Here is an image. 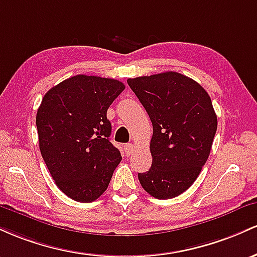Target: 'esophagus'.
<instances>
[{"label":"esophagus","mask_w":257,"mask_h":257,"mask_svg":"<svg viewBox=\"0 0 257 257\" xmlns=\"http://www.w3.org/2000/svg\"><path fill=\"white\" fill-rule=\"evenodd\" d=\"M123 151H125V154L130 157V155L132 154V152H134V144H126V146L123 147Z\"/></svg>","instance_id":"esophagus-1"}]
</instances>
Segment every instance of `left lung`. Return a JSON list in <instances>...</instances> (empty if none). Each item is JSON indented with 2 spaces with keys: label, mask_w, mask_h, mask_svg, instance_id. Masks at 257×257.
I'll use <instances>...</instances> for the list:
<instances>
[{
  "label": "left lung",
  "mask_w": 257,
  "mask_h": 257,
  "mask_svg": "<svg viewBox=\"0 0 257 257\" xmlns=\"http://www.w3.org/2000/svg\"><path fill=\"white\" fill-rule=\"evenodd\" d=\"M153 123L149 171L141 186L157 199L186 192L205 165L212 147L216 116L211 98L191 77L175 71L127 80Z\"/></svg>",
  "instance_id": "8db88e82"
}]
</instances>
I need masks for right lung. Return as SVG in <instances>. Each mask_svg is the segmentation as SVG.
I'll use <instances>...</instances> for the list:
<instances>
[{"label": "right lung", "mask_w": 257, "mask_h": 257, "mask_svg": "<svg viewBox=\"0 0 257 257\" xmlns=\"http://www.w3.org/2000/svg\"><path fill=\"white\" fill-rule=\"evenodd\" d=\"M123 90L117 80L76 75L42 98L36 114L40 152L57 187L73 200L99 198L121 161L109 141L106 110Z\"/></svg>", "instance_id": "1"}]
</instances>
